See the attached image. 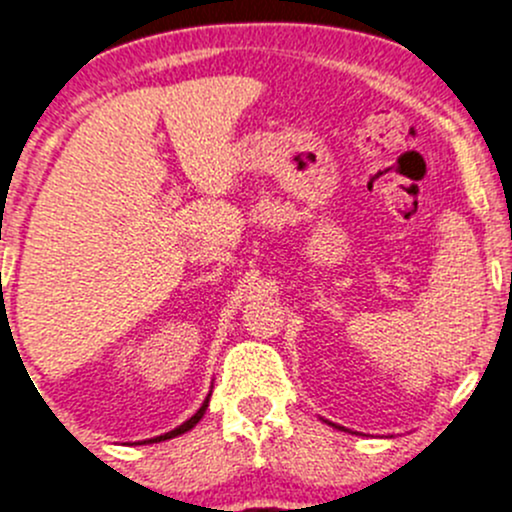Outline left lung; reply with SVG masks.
I'll list each match as a JSON object with an SVG mask.
<instances>
[{
    "label": "left lung",
    "instance_id": "8db88e82",
    "mask_svg": "<svg viewBox=\"0 0 512 512\" xmlns=\"http://www.w3.org/2000/svg\"><path fill=\"white\" fill-rule=\"evenodd\" d=\"M332 426H334V423H332ZM339 428H342V426H339Z\"/></svg>",
    "mask_w": 512,
    "mask_h": 512
}]
</instances>
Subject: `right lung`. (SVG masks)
I'll return each mask as SVG.
<instances>
[{"instance_id":"add662e5","label":"right lung","mask_w":512,"mask_h":512,"mask_svg":"<svg viewBox=\"0 0 512 512\" xmlns=\"http://www.w3.org/2000/svg\"><path fill=\"white\" fill-rule=\"evenodd\" d=\"M208 401H210V394H208V399L203 401V406H200L198 411H195L193 416L188 418V421L185 423H180L178 428H173V431H168V433H163V436H156V438H148V441H143V443H158V441H168V438H175V436H180V433H185V431H190V428L195 426V423L200 421V418H203V414H205V409H208Z\"/></svg>"}]
</instances>
